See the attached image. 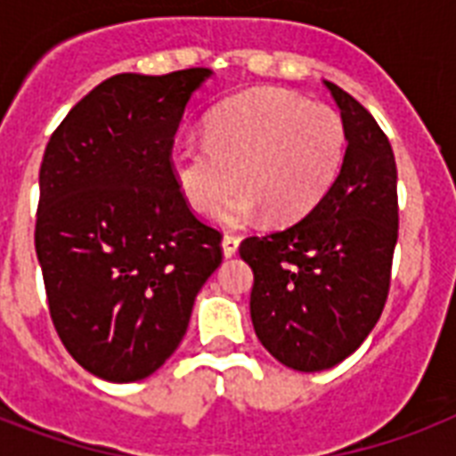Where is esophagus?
<instances>
[{
    "instance_id": "1",
    "label": "esophagus",
    "mask_w": 456,
    "mask_h": 456,
    "mask_svg": "<svg viewBox=\"0 0 456 456\" xmlns=\"http://www.w3.org/2000/svg\"><path fill=\"white\" fill-rule=\"evenodd\" d=\"M239 243H241V239L239 236H222V253H224V257H232L236 256V250H239Z\"/></svg>"
}]
</instances>
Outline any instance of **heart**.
I'll return each mask as SVG.
<instances>
[{"instance_id":"obj_1","label":"heart","mask_w":456,"mask_h":456,"mask_svg":"<svg viewBox=\"0 0 456 456\" xmlns=\"http://www.w3.org/2000/svg\"><path fill=\"white\" fill-rule=\"evenodd\" d=\"M346 125L329 106L279 89H256L215 110L206 142H177L170 170L191 210L215 215L236 179L246 189L222 213L224 224L253 220L260 208L274 222L307 215L338 177Z\"/></svg>"}]
</instances>
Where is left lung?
Segmentation results:
<instances>
[{
	"label": "left lung",
	"mask_w": 456,
	"mask_h": 456,
	"mask_svg": "<svg viewBox=\"0 0 456 456\" xmlns=\"http://www.w3.org/2000/svg\"><path fill=\"white\" fill-rule=\"evenodd\" d=\"M346 125L338 177L291 227L241 243L253 270L250 319L272 357L324 371L357 350L388 298L397 243V167L360 102L326 82Z\"/></svg>",
	"instance_id": "left-lung-1"
}]
</instances>
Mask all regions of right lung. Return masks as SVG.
<instances>
[{
	"label": "right lung",
	"mask_w": 456,
	"mask_h": 456,
	"mask_svg": "<svg viewBox=\"0 0 456 456\" xmlns=\"http://www.w3.org/2000/svg\"><path fill=\"white\" fill-rule=\"evenodd\" d=\"M210 68L113 75L70 109L39 167L35 250L59 338L103 381L151 376L182 343L222 236L170 170L175 132Z\"/></svg>",
	"instance_id": "obj_1"
}]
</instances>
